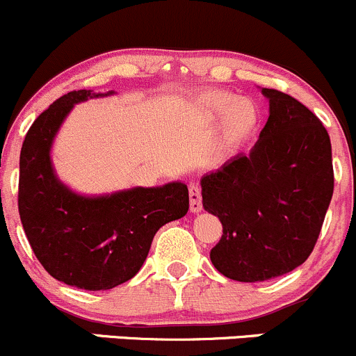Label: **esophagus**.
<instances>
[{
  "instance_id": "esophagus-1",
  "label": "esophagus",
  "mask_w": 356,
  "mask_h": 356,
  "mask_svg": "<svg viewBox=\"0 0 356 356\" xmlns=\"http://www.w3.org/2000/svg\"><path fill=\"white\" fill-rule=\"evenodd\" d=\"M190 211L192 212L202 211V193H200L199 185L190 186Z\"/></svg>"
}]
</instances>
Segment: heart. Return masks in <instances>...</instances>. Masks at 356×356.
<instances>
[{
	"instance_id": "heart-1",
	"label": "heart",
	"mask_w": 356,
	"mask_h": 356,
	"mask_svg": "<svg viewBox=\"0 0 356 356\" xmlns=\"http://www.w3.org/2000/svg\"><path fill=\"white\" fill-rule=\"evenodd\" d=\"M190 115L202 127L221 122L219 142L225 149L238 147L257 130L259 106L248 97H236L229 90H205L190 104Z\"/></svg>"
}]
</instances>
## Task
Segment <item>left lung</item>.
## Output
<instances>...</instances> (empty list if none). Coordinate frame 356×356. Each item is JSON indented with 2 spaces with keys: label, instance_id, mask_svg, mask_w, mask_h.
Returning a JSON list of instances; mask_svg holds the SVG:
<instances>
[{
  "label": "left lung",
  "instance_id": "left-lung-1",
  "mask_svg": "<svg viewBox=\"0 0 356 356\" xmlns=\"http://www.w3.org/2000/svg\"><path fill=\"white\" fill-rule=\"evenodd\" d=\"M262 94L269 118L254 147L200 178L204 209L222 225L211 260L241 283L302 266L334 190L331 138L321 120L288 94L264 87Z\"/></svg>",
  "mask_w": 356,
  "mask_h": 356
}]
</instances>
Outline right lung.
Wrapping results in <instances>:
<instances>
[{
	"instance_id": "right-lung-1",
	"label": "right lung",
	"mask_w": 356,
	"mask_h": 356,
	"mask_svg": "<svg viewBox=\"0 0 356 356\" xmlns=\"http://www.w3.org/2000/svg\"><path fill=\"white\" fill-rule=\"evenodd\" d=\"M115 94L83 89L56 99L32 123L20 151L18 212L29 243L54 280L87 291H106L131 280L157 229L188 211L183 181L87 195L58 177L51 152L72 109Z\"/></svg>"
}]
</instances>
